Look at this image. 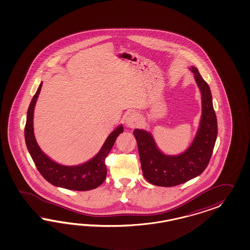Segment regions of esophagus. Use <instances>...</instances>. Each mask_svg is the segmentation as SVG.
I'll list each match as a JSON object with an SVG mask.
<instances>
[{
    "mask_svg": "<svg viewBox=\"0 0 250 250\" xmlns=\"http://www.w3.org/2000/svg\"><path fill=\"white\" fill-rule=\"evenodd\" d=\"M140 118L135 114H130L126 118V125L130 128H135L140 124Z\"/></svg>",
    "mask_w": 250,
    "mask_h": 250,
    "instance_id": "1",
    "label": "esophagus"
}]
</instances>
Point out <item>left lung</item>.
<instances>
[{
  "label": "left lung",
  "instance_id": "1",
  "mask_svg": "<svg viewBox=\"0 0 250 250\" xmlns=\"http://www.w3.org/2000/svg\"><path fill=\"white\" fill-rule=\"evenodd\" d=\"M189 68L201 91L203 112L196 136L188 149L178 156L165 155L158 148L149 132L142 129L134 131L145 179L156 186L172 187L188 182L204 172L212 157L217 137L212 93L197 68Z\"/></svg>",
  "mask_w": 250,
  "mask_h": 250
}]
</instances>
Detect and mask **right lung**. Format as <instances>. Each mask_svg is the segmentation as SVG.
Returning <instances> with one entry per match:
<instances>
[{"instance_id":"add662e5","label":"right lung","mask_w":250,"mask_h":250,"mask_svg":"<svg viewBox=\"0 0 250 250\" xmlns=\"http://www.w3.org/2000/svg\"><path fill=\"white\" fill-rule=\"evenodd\" d=\"M41 87L42 83L39 85L38 91L31 101L24 127L25 144L38 171L45 181L57 187L81 191L97 188L105 180L106 157L111 151L117 136L124 132L123 125L118 126L109 135L98 154L89 161L78 166H63L58 164L42 152L34 135V109Z\"/></svg>"}]
</instances>
